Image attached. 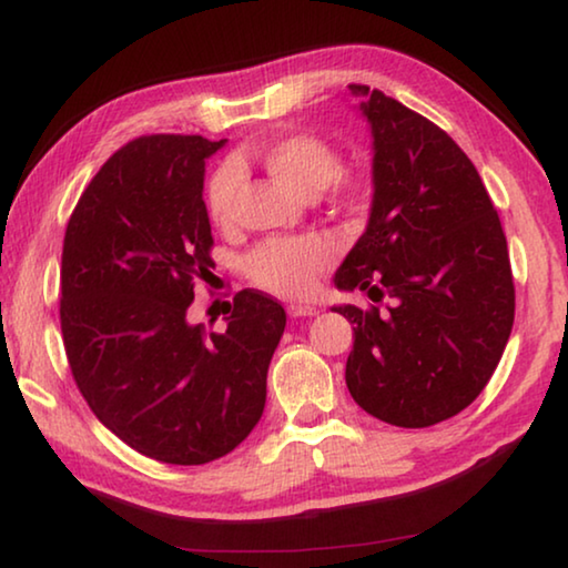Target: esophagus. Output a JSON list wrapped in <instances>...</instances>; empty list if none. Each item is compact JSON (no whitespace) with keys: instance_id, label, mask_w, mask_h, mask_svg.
<instances>
[{"instance_id":"34e87169","label":"esophagus","mask_w":568,"mask_h":568,"mask_svg":"<svg viewBox=\"0 0 568 568\" xmlns=\"http://www.w3.org/2000/svg\"><path fill=\"white\" fill-rule=\"evenodd\" d=\"M286 312H290L292 317H314V314H317L320 310L317 307H310V304H290V307H286Z\"/></svg>"}]
</instances>
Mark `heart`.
Instances as JSON below:
<instances>
[{"label":"heart","mask_w":568,"mask_h":568,"mask_svg":"<svg viewBox=\"0 0 568 568\" xmlns=\"http://www.w3.org/2000/svg\"><path fill=\"white\" fill-rule=\"evenodd\" d=\"M264 168L304 197L320 195L333 185V195L343 205H361L368 200L373 182L368 174L343 172V160L327 139L310 132L278 136L254 154ZM243 174L233 160L211 172L203 190L205 215L215 229H229L235 215ZM333 264V246L322 235H286L266 239L243 258L246 276L261 290L302 300L317 290L320 276Z\"/></svg>","instance_id":"heart-1"}]
</instances>
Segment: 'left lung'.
<instances>
[{"instance_id": "8db88e82", "label": "left lung", "mask_w": 568, "mask_h": 568, "mask_svg": "<svg viewBox=\"0 0 568 568\" xmlns=\"http://www.w3.org/2000/svg\"><path fill=\"white\" fill-rule=\"evenodd\" d=\"M373 129L368 229L337 268L368 307L355 325L345 383L381 422L424 429L483 394L516 317L500 215L459 144L378 89L351 83Z\"/></svg>"}]
</instances>
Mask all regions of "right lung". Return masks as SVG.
Instances as JSON below:
<instances>
[{"mask_svg":"<svg viewBox=\"0 0 568 568\" xmlns=\"http://www.w3.org/2000/svg\"><path fill=\"white\" fill-rule=\"evenodd\" d=\"M197 134H146L113 152L78 197L60 261V333L99 422L168 465L229 455L258 424L286 312L241 290L223 333L190 325L215 266ZM231 304V302H229Z\"/></svg>","mask_w":568,"mask_h":568,"instance_id":"add662e5","label":"right lung"}]
</instances>
